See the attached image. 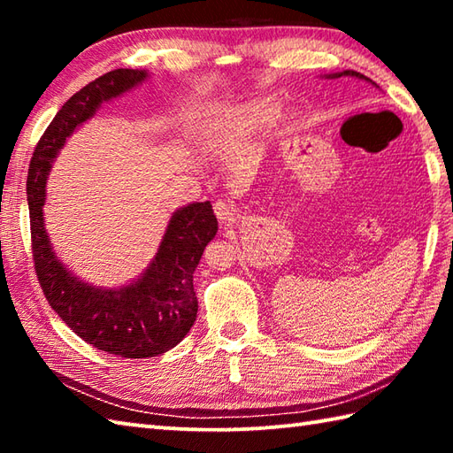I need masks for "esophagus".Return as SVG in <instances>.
<instances>
[{
    "label": "esophagus",
    "mask_w": 453,
    "mask_h": 453,
    "mask_svg": "<svg viewBox=\"0 0 453 453\" xmlns=\"http://www.w3.org/2000/svg\"><path fill=\"white\" fill-rule=\"evenodd\" d=\"M214 211H216V218L219 219V224L229 226V224H234L237 218V208L227 200H218L214 204Z\"/></svg>",
    "instance_id": "esophagus-1"
}]
</instances>
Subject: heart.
I'll return each instance as SVG.
<instances>
[{
	"instance_id": "b5f03b06",
	"label": "heart",
	"mask_w": 453,
	"mask_h": 453,
	"mask_svg": "<svg viewBox=\"0 0 453 453\" xmlns=\"http://www.w3.org/2000/svg\"><path fill=\"white\" fill-rule=\"evenodd\" d=\"M255 117H261V119H263L265 114H263V111H257V112H255Z\"/></svg>"
}]
</instances>
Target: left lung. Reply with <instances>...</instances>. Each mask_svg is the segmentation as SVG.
<instances>
[{
    "mask_svg": "<svg viewBox=\"0 0 453 453\" xmlns=\"http://www.w3.org/2000/svg\"><path fill=\"white\" fill-rule=\"evenodd\" d=\"M342 75H350V78H358V80H365V81H372V80H368V78H365V75H362V73H358V72H352V70H344V72H339V73H329V75H326V78H331V80H336V78H342Z\"/></svg>",
    "mask_w": 453,
    "mask_h": 453,
    "instance_id": "left-lung-1",
    "label": "left lung"
}]
</instances>
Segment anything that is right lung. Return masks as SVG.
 <instances>
[{
	"instance_id": "right-lung-1",
	"label": "right lung",
	"mask_w": 453,
	"mask_h": 453,
	"mask_svg": "<svg viewBox=\"0 0 453 453\" xmlns=\"http://www.w3.org/2000/svg\"><path fill=\"white\" fill-rule=\"evenodd\" d=\"M146 78L143 70L120 67L67 99L38 140L27 177L33 261L48 303L80 339L120 358H150L167 352L195 325L198 300L192 274L218 232L211 204L192 202L177 210L148 271L119 290L83 284L64 268L48 242L42 206L46 175L65 138L93 117L101 103L119 97Z\"/></svg>"
}]
</instances>
